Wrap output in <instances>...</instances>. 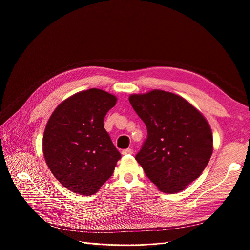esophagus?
Wrapping results in <instances>:
<instances>
[{
	"label": "esophagus",
	"mask_w": 250,
	"mask_h": 250,
	"mask_svg": "<svg viewBox=\"0 0 250 250\" xmlns=\"http://www.w3.org/2000/svg\"><path fill=\"white\" fill-rule=\"evenodd\" d=\"M133 153H134V150L132 148H127V149L123 150V154L124 155H130V154H133Z\"/></svg>",
	"instance_id": "34e87169"
}]
</instances>
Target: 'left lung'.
<instances>
[{
  "instance_id": "1",
  "label": "left lung",
  "mask_w": 250,
  "mask_h": 250,
  "mask_svg": "<svg viewBox=\"0 0 250 250\" xmlns=\"http://www.w3.org/2000/svg\"><path fill=\"white\" fill-rule=\"evenodd\" d=\"M147 127L136 160L161 191L178 192L198 178L213 153L212 130L203 114L182 97L153 90L130 95Z\"/></svg>"
}]
</instances>
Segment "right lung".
Listing matches in <instances>:
<instances>
[{
	"instance_id": "obj_1",
	"label": "right lung",
	"mask_w": 250,
	"mask_h": 250,
	"mask_svg": "<svg viewBox=\"0 0 250 250\" xmlns=\"http://www.w3.org/2000/svg\"><path fill=\"white\" fill-rule=\"evenodd\" d=\"M115 103V96L92 88L65 99L50 115L42 140L44 159L69 190L89 196L112 175L122 156L103 120Z\"/></svg>"
}]
</instances>
